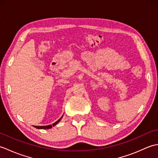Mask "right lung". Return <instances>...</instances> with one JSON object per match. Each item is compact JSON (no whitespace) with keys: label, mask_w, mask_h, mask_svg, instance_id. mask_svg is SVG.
I'll list each match as a JSON object with an SVG mask.
<instances>
[{"label":"right lung","mask_w":158,"mask_h":158,"mask_svg":"<svg viewBox=\"0 0 158 158\" xmlns=\"http://www.w3.org/2000/svg\"><path fill=\"white\" fill-rule=\"evenodd\" d=\"M62 118V117H61V118H60L58 121H57V122H56L55 123H53L52 125L51 124V125H49V126H34V127H35L36 128H38V129H49V128H52L53 126H55L56 124H58L60 122V120H61Z\"/></svg>","instance_id":"1"}]
</instances>
